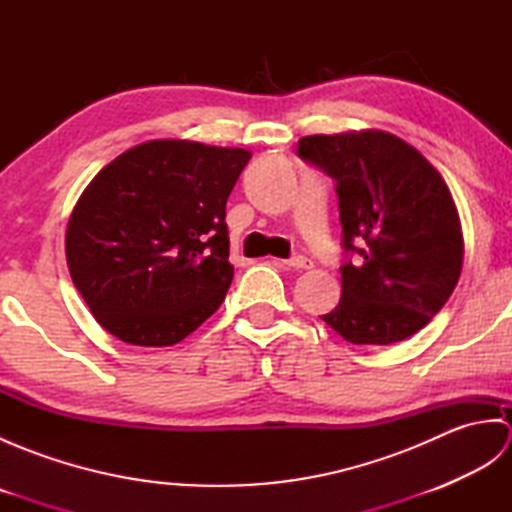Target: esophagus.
I'll return each mask as SVG.
<instances>
[{"label":"esophagus","instance_id":"34e87169","mask_svg":"<svg viewBox=\"0 0 512 512\" xmlns=\"http://www.w3.org/2000/svg\"><path fill=\"white\" fill-rule=\"evenodd\" d=\"M284 264L286 268H292V270H308V268H312V262L308 257H303V255H295L292 259H286V262H281Z\"/></svg>","mask_w":512,"mask_h":512}]
</instances>
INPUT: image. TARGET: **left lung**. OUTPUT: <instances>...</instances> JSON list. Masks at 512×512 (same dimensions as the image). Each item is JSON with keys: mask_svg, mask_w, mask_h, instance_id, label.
Masks as SVG:
<instances>
[{"mask_svg": "<svg viewBox=\"0 0 512 512\" xmlns=\"http://www.w3.org/2000/svg\"><path fill=\"white\" fill-rule=\"evenodd\" d=\"M299 156L336 180L343 246L361 255L341 266V301L321 319L354 345L409 339L462 273V224L447 182L416 147L380 129L306 136Z\"/></svg>", "mask_w": 512, "mask_h": 512, "instance_id": "left-lung-1", "label": "left lung"}]
</instances>
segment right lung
I'll list each match as a JSON object with an SVG mask.
<instances>
[{
	"mask_svg": "<svg viewBox=\"0 0 512 512\" xmlns=\"http://www.w3.org/2000/svg\"><path fill=\"white\" fill-rule=\"evenodd\" d=\"M248 149L147 140L105 165L74 204L65 259L94 319L129 345L187 339L233 281L226 200Z\"/></svg>",
	"mask_w": 512,
	"mask_h": 512,
	"instance_id": "add662e5",
	"label": "right lung"
}]
</instances>
